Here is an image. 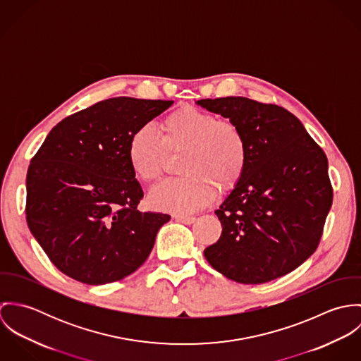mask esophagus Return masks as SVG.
Segmentation results:
<instances>
[{"label": "esophagus", "mask_w": 361, "mask_h": 361, "mask_svg": "<svg viewBox=\"0 0 361 361\" xmlns=\"http://www.w3.org/2000/svg\"><path fill=\"white\" fill-rule=\"evenodd\" d=\"M175 219L178 222L185 224V225H190V224H193L196 221V216H193V215H175Z\"/></svg>", "instance_id": "obj_1"}]
</instances>
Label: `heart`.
I'll use <instances>...</instances> for the list:
<instances>
[{
  "mask_svg": "<svg viewBox=\"0 0 361 361\" xmlns=\"http://www.w3.org/2000/svg\"><path fill=\"white\" fill-rule=\"evenodd\" d=\"M179 153H183L179 172L185 176L162 182L149 197L157 209L179 215L209 204L218 189L232 190L249 162V146L240 126L193 106H182L164 116L158 135L150 128L136 130L126 155L133 175L152 183L164 173L169 155Z\"/></svg>",
  "mask_w": 361,
  "mask_h": 361,
  "instance_id": "obj_1",
  "label": "heart"
}]
</instances>
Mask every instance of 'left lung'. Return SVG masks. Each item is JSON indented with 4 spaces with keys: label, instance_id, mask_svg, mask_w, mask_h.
I'll return each instance as SVG.
<instances>
[{
    "label": "left lung",
    "instance_id": "1",
    "mask_svg": "<svg viewBox=\"0 0 361 361\" xmlns=\"http://www.w3.org/2000/svg\"><path fill=\"white\" fill-rule=\"evenodd\" d=\"M197 104L238 123L249 146L243 178L215 211L222 233L207 261L246 285L292 272L315 252L332 206L326 155L279 105L246 97Z\"/></svg>",
    "mask_w": 361,
    "mask_h": 361
}]
</instances>
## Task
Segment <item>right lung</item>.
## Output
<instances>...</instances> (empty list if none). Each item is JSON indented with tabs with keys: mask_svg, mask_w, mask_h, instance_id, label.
Here are the masks:
<instances>
[{
	"mask_svg": "<svg viewBox=\"0 0 361 361\" xmlns=\"http://www.w3.org/2000/svg\"><path fill=\"white\" fill-rule=\"evenodd\" d=\"M173 102L115 97L54 126L26 176V221L65 275L103 285L135 272L171 216L143 212L128 162L130 136Z\"/></svg>",
	"mask_w": 361,
	"mask_h": 361,
	"instance_id": "add662e5",
	"label": "right lung"
}]
</instances>
